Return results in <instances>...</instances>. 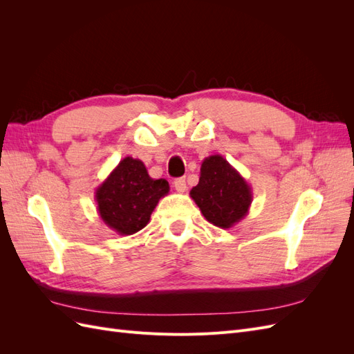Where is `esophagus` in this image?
Here are the masks:
<instances>
[{"label":"esophagus","instance_id":"obj_1","mask_svg":"<svg viewBox=\"0 0 354 354\" xmlns=\"http://www.w3.org/2000/svg\"><path fill=\"white\" fill-rule=\"evenodd\" d=\"M174 187L177 192H180V194H183V192H186L187 186H186V178L185 177H180V178H176L174 180Z\"/></svg>","mask_w":354,"mask_h":354}]
</instances>
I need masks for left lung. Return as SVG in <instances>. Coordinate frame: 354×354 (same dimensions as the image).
<instances>
[{
  "mask_svg": "<svg viewBox=\"0 0 354 354\" xmlns=\"http://www.w3.org/2000/svg\"><path fill=\"white\" fill-rule=\"evenodd\" d=\"M190 198L211 224L230 229L248 214L252 189L221 155H211L202 160L199 183Z\"/></svg>",
  "mask_w": 354,
  "mask_h": 354,
  "instance_id": "left-lung-1",
  "label": "left lung"
}]
</instances>
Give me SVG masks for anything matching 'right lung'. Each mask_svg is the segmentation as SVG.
Wrapping results in <instances>:
<instances>
[{"label":"right lung","instance_id":"add662e5","mask_svg":"<svg viewBox=\"0 0 354 354\" xmlns=\"http://www.w3.org/2000/svg\"><path fill=\"white\" fill-rule=\"evenodd\" d=\"M168 192L165 178H152L140 159L127 156L95 189V203L106 226L128 236L151 221L159 199Z\"/></svg>","mask_w":354,"mask_h":354}]
</instances>
